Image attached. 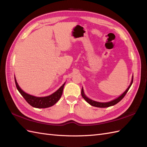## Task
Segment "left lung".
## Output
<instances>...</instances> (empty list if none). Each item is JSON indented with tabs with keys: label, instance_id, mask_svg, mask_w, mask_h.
Wrapping results in <instances>:
<instances>
[{
	"label": "left lung",
	"instance_id": "left-lung-1",
	"mask_svg": "<svg viewBox=\"0 0 147 147\" xmlns=\"http://www.w3.org/2000/svg\"><path fill=\"white\" fill-rule=\"evenodd\" d=\"M132 82H133V75L132 77V79H131V83L129 85V86L127 87V88L126 90V91H124L122 94L120 95L119 96H118V97H117L116 99H115L112 100L111 101H109V102H97V101H95V100H93L89 98V97H88L85 94H84V90H83V88L82 87V96L83 97V98L89 104H90L92 106H94V107H99V108H106V107H111V106H113L115 104H117V103H118V102L121 100L123 97H124V96H125L126 94V93L127 92L128 90H129L130 87L131 86L132 84Z\"/></svg>",
	"mask_w": 147,
	"mask_h": 147
}]
</instances>
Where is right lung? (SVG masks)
<instances>
[{"label":"right lung","instance_id":"right-lung-1","mask_svg":"<svg viewBox=\"0 0 147 147\" xmlns=\"http://www.w3.org/2000/svg\"><path fill=\"white\" fill-rule=\"evenodd\" d=\"M15 81L17 90H18V91L22 95V96L24 97V99L28 102V103L29 104H30L31 106H32L33 107L38 109L48 108L53 106V105H55L61 98L62 94H63L64 86L65 84V82L58 90L55 92H53V94H51L50 96H47L45 97H37L28 94V93H26L22 90L17 83L15 76Z\"/></svg>","mask_w":147,"mask_h":147}]
</instances>
